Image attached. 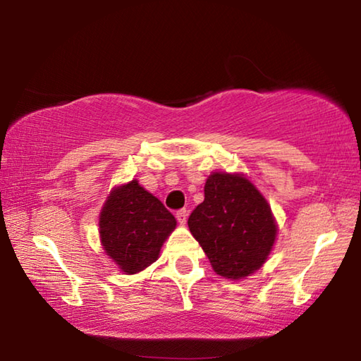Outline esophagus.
Listing matches in <instances>:
<instances>
[{
    "instance_id": "1",
    "label": "esophagus",
    "mask_w": 361,
    "mask_h": 361,
    "mask_svg": "<svg viewBox=\"0 0 361 361\" xmlns=\"http://www.w3.org/2000/svg\"><path fill=\"white\" fill-rule=\"evenodd\" d=\"M176 219H178L180 224H186L188 210H178V212H176Z\"/></svg>"
}]
</instances>
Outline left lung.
Wrapping results in <instances>:
<instances>
[{
  "label": "left lung",
  "mask_w": 361,
  "mask_h": 361,
  "mask_svg": "<svg viewBox=\"0 0 361 361\" xmlns=\"http://www.w3.org/2000/svg\"><path fill=\"white\" fill-rule=\"evenodd\" d=\"M204 192V202L189 215V231L216 274L232 280L248 277L264 264L276 242L271 207L239 173L213 172Z\"/></svg>",
  "instance_id": "1"
}]
</instances>
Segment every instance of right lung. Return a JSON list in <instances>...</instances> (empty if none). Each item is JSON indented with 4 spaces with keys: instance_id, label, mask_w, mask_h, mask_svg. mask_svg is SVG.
I'll list each match as a JSON object with an SVG mask.
<instances>
[{
    "instance_id": "obj_1",
    "label": "right lung",
    "mask_w": 361,
    "mask_h": 361,
    "mask_svg": "<svg viewBox=\"0 0 361 361\" xmlns=\"http://www.w3.org/2000/svg\"><path fill=\"white\" fill-rule=\"evenodd\" d=\"M99 226L105 253L122 272L137 274L159 258L176 219L161 200L132 180L108 195Z\"/></svg>"
}]
</instances>
